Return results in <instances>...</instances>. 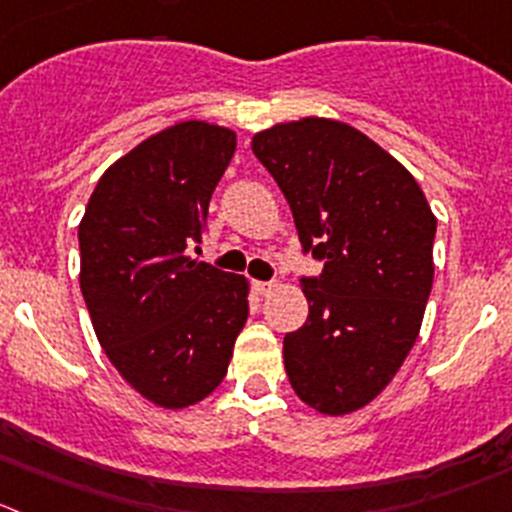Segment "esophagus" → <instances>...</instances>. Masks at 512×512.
Listing matches in <instances>:
<instances>
[{"label":"esophagus","mask_w":512,"mask_h":512,"mask_svg":"<svg viewBox=\"0 0 512 512\" xmlns=\"http://www.w3.org/2000/svg\"><path fill=\"white\" fill-rule=\"evenodd\" d=\"M274 289H276L274 281H253V291H256L259 296H269Z\"/></svg>","instance_id":"1"}]
</instances>
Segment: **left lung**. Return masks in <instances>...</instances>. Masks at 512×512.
Returning <instances> with one entry per match:
<instances>
[{
    "mask_svg": "<svg viewBox=\"0 0 512 512\" xmlns=\"http://www.w3.org/2000/svg\"><path fill=\"white\" fill-rule=\"evenodd\" d=\"M289 201L301 251L324 261L301 276L304 326L284 337L294 392L324 415L372 402L420 334L437 221L410 170L337 120L304 118L251 140Z\"/></svg>",
    "mask_w": 512,
    "mask_h": 512,
    "instance_id": "8db88e82",
    "label": "left lung"
}]
</instances>
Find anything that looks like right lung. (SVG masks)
I'll use <instances>...</instances> for the list:
<instances>
[{
    "label": "right lung",
    "instance_id": "add662e5",
    "mask_svg": "<svg viewBox=\"0 0 512 512\" xmlns=\"http://www.w3.org/2000/svg\"><path fill=\"white\" fill-rule=\"evenodd\" d=\"M236 133L178 123L105 170L80 223V289L107 359L168 410L223 382L248 319L243 276L188 256ZM198 248V246H196Z\"/></svg>",
    "mask_w": 512,
    "mask_h": 512
}]
</instances>
